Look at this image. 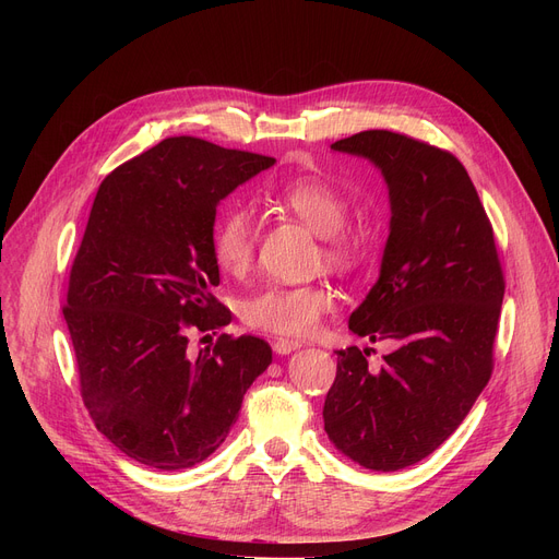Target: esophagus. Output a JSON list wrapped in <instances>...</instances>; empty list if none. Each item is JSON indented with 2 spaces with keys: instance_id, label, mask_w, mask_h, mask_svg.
<instances>
[{
  "instance_id": "esophagus-1",
  "label": "esophagus",
  "mask_w": 559,
  "mask_h": 559,
  "mask_svg": "<svg viewBox=\"0 0 559 559\" xmlns=\"http://www.w3.org/2000/svg\"><path fill=\"white\" fill-rule=\"evenodd\" d=\"M299 346H301V344L295 342V340H285V337L274 340V350H276L278 356H287V354H292V350L299 348Z\"/></svg>"
}]
</instances>
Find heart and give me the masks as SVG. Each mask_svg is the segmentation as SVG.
<instances>
[{"mask_svg":"<svg viewBox=\"0 0 559 559\" xmlns=\"http://www.w3.org/2000/svg\"><path fill=\"white\" fill-rule=\"evenodd\" d=\"M281 209L295 213L310 230L321 235V255L335 270H346L354 262L360 242L348 219L346 194L324 179H297L274 194ZM255 219L245 205H233L215 224L213 258L226 274L242 276L255 255ZM333 308V295L326 285H281L272 283L242 299L240 317L249 329L306 337L317 331L321 317Z\"/></svg>","mask_w":559,"mask_h":559,"instance_id":"heart-1","label":"heart"}]
</instances>
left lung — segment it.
<instances>
[{
  "label": "left lung",
  "instance_id": "obj_1",
  "mask_svg": "<svg viewBox=\"0 0 559 559\" xmlns=\"http://www.w3.org/2000/svg\"><path fill=\"white\" fill-rule=\"evenodd\" d=\"M331 150L369 158L390 188L380 278L348 329L394 348L378 371L369 348L335 350L324 430L360 466L396 472L444 444L489 383L503 267L480 197L451 152L380 129Z\"/></svg>",
  "mask_w": 559,
  "mask_h": 559
}]
</instances>
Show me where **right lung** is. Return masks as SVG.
I'll list each match as a JSON object with an SVG mask.
<instances>
[{
    "label": "right lung",
    "instance_id": "1",
    "mask_svg": "<svg viewBox=\"0 0 559 559\" xmlns=\"http://www.w3.org/2000/svg\"><path fill=\"white\" fill-rule=\"evenodd\" d=\"M276 160L192 135L165 138L102 181L63 306L81 399L124 455L160 472L209 457L270 367L272 346L222 333L190 356V333L230 321L213 297L217 203Z\"/></svg>",
    "mask_w": 559,
    "mask_h": 559
}]
</instances>
